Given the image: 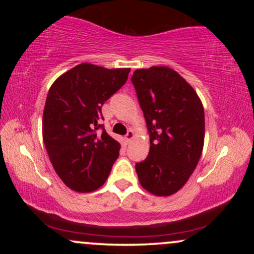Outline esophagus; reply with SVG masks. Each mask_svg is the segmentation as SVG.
<instances>
[{
  "mask_svg": "<svg viewBox=\"0 0 254 254\" xmlns=\"http://www.w3.org/2000/svg\"><path fill=\"white\" fill-rule=\"evenodd\" d=\"M133 135H135V133H133V131H132V130H129V131H127V135H125V141H127V143H130L131 139L133 138Z\"/></svg>",
  "mask_w": 254,
  "mask_h": 254,
  "instance_id": "obj_1",
  "label": "esophagus"
}]
</instances>
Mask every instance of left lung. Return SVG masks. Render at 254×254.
Here are the masks:
<instances>
[{
    "label": "left lung",
    "instance_id": "obj_1",
    "mask_svg": "<svg viewBox=\"0 0 254 254\" xmlns=\"http://www.w3.org/2000/svg\"><path fill=\"white\" fill-rule=\"evenodd\" d=\"M131 82L143 111L150 149L136 164L138 180L156 196L185 185L202 155L204 110L194 89L167 66L133 71Z\"/></svg>",
    "mask_w": 254,
    "mask_h": 254
}]
</instances>
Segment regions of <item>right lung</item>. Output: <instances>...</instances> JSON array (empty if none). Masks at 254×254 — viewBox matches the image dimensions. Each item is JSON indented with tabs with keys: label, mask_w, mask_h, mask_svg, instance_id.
I'll return each mask as SVG.
<instances>
[{
	"label": "right lung",
	"mask_w": 254,
	"mask_h": 254,
	"mask_svg": "<svg viewBox=\"0 0 254 254\" xmlns=\"http://www.w3.org/2000/svg\"><path fill=\"white\" fill-rule=\"evenodd\" d=\"M129 72L127 68L82 63L49 89L43 115L44 144L58 177L71 190L100 188L117 160L121 143L100 124L101 107L123 87Z\"/></svg>",
	"instance_id": "right-lung-1"
}]
</instances>
